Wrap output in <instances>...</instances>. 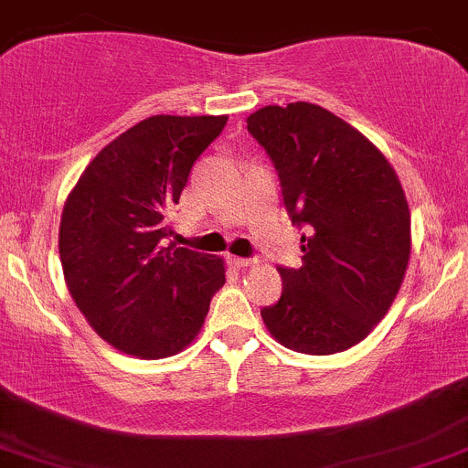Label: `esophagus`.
Masks as SVG:
<instances>
[{
	"instance_id": "esophagus-1",
	"label": "esophagus",
	"mask_w": 468,
	"mask_h": 468,
	"mask_svg": "<svg viewBox=\"0 0 468 468\" xmlns=\"http://www.w3.org/2000/svg\"><path fill=\"white\" fill-rule=\"evenodd\" d=\"M229 262L233 264V267H238V269H244V267H251V264H256L253 258H239V256H230Z\"/></svg>"
}]
</instances>
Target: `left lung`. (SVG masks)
Returning <instances> with one entry per match:
<instances>
[{
	"label": "left lung",
	"mask_w": 468,
	"mask_h": 468,
	"mask_svg": "<svg viewBox=\"0 0 468 468\" xmlns=\"http://www.w3.org/2000/svg\"><path fill=\"white\" fill-rule=\"evenodd\" d=\"M247 129L267 151L303 264L278 267L282 294L261 310L296 353L330 356L367 337L389 310L410 261V207L389 160L337 115L308 101L264 106Z\"/></svg>",
	"instance_id": "obj_1"
}]
</instances>
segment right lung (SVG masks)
Masks as SVG:
<instances>
[{"label":"right lung","mask_w":468,"mask_h":468,"mask_svg":"<svg viewBox=\"0 0 468 468\" xmlns=\"http://www.w3.org/2000/svg\"><path fill=\"white\" fill-rule=\"evenodd\" d=\"M229 117L154 115L103 146L65 201L58 251L74 303L129 356H176L199 335L224 261L165 244L195 160Z\"/></svg>","instance_id":"1"}]
</instances>
